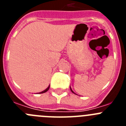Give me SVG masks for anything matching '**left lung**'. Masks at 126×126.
Masks as SVG:
<instances>
[{"label":"left lung","instance_id":"obj_1","mask_svg":"<svg viewBox=\"0 0 126 126\" xmlns=\"http://www.w3.org/2000/svg\"><path fill=\"white\" fill-rule=\"evenodd\" d=\"M70 89H71V92H73V93H74V94H76V93H74V92H73V90H72V89H71V86H70Z\"/></svg>","mask_w":126,"mask_h":126}]
</instances>
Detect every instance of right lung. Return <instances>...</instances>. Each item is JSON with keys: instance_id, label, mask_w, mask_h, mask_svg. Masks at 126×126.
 Returning a JSON list of instances; mask_svg holds the SVG:
<instances>
[{"instance_id": "right-lung-1", "label": "right lung", "mask_w": 126, "mask_h": 126, "mask_svg": "<svg viewBox=\"0 0 126 126\" xmlns=\"http://www.w3.org/2000/svg\"><path fill=\"white\" fill-rule=\"evenodd\" d=\"M49 88H50V85L48 86L47 88H46L45 90H43V91H42V92H40V93H38V94H41V93H45V92H47V91H48V90H49Z\"/></svg>"}]
</instances>
